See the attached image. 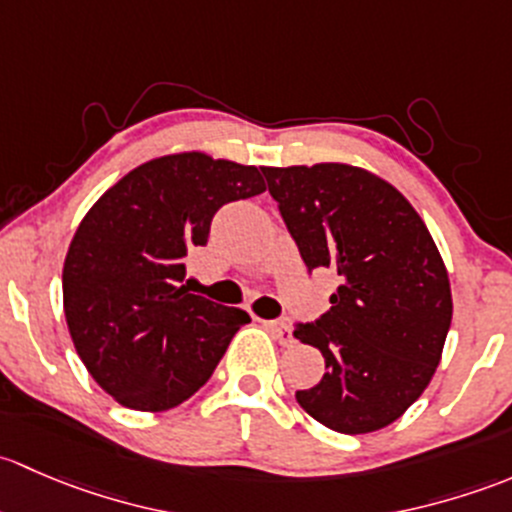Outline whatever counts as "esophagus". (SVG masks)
Returning <instances> with one entry per match:
<instances>
[{
	"mask_svg": "<svg viewBox=\"0 0 512 512\" xmlns=\"http://www.w3.org/2000/svg\"><path fill=\"white\" fill-rule=\"evenodd\" d=\"M266 328L271 330L273 337H276L281 345H293V333H291V328L286 325V320H268Z\"/></svg>",
	"mask_w": 512,
	"mask_h": 512,
	"instance_id": "obj_1",
	"label": "esophagus"
}]
</instances>
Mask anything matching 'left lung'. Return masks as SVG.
I'll return each mask as SVG.
<instances>
[{"instance_id": "obj_1", "label": "left lung", "mask_w": 512, "mask_h": 512, "mask_svg": "<svg viewBox=\"0 0 512 512\" xmlns=\"http://www.w3.org/2000/svg\"><path fill=\"white\" fill-rule=\"evenodd\" d=\"M300 258L340 276L330 310L293 335L323 352L325 374L295 392L340 434L392 424L421 397L451 328L449 273L402 192L350 165L263 167Z\"/></svg>"}]
</instances>
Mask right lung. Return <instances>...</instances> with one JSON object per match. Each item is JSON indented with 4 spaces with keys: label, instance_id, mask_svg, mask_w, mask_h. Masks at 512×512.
<instances>
[{
    "label": "right lung",
    "instance_id": "1",
    "mask_svg": "<svg viewBox=\"0 0 512 512\" xmlns=\"http://www.w3.org/2000/svg\"><path fill=\"white\" fill-rule=\"evenodd\" d=\"M258 167L182 152L145 162L108 189L63 263V310L78 357L123 407L165 412L217 370L249 315L184 286L224 204L261 194Z\"/></svg>",
    "mask_w": 512,
    "mask_h": 512
}]
</instances>
